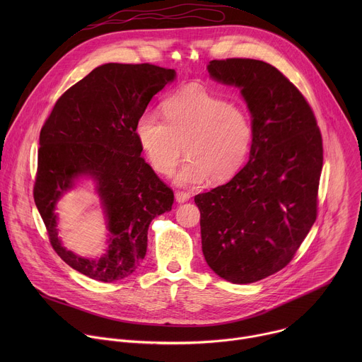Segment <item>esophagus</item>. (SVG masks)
Listing matches in <instances>:
<instances>
[{
  "label": "esophagus",
  "mask_w": 362,
  "mask_h": 362,
  "mask_svg": "<svg viewBox=\"0 0 362 362\" xmlns=\"http://www.w3.org/2000/svg\"><path fill=\"white\" fill-rule=\"evenodd\" d=\"M175 197H176V202L185 203V202H187L190 199V194L187 192H176Z\"/></svg>",
  "instance_id": "esophagus-1"
}]
</instances>
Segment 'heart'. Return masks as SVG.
I'll return each instance as SVG.
<instances>
[{"instance_id":"heart-1","label":"heart","mask_w":362,"mask_h":362,"mask_svg":"<svg viewBox=\"0 0 362 362\" xmlns=\"http://www.w3.org/2000/svg\"><path fill=\"white\" fill-rule=\"evenodd\" d=\"M163 116L146 110L134 126L137 141L156 172L170 173L183 151L189 159L175 175L182 186L199 185L208 177L225 182L243 166L253 127L242 106L200 86H189L163 101Z\"/></svg>"}]
</instances>
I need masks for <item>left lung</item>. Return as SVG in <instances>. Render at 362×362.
Returning <instances> with one entry per match:
<instances>
[{"label": "left lung", "instance_id": "obj_1", "mask_svg": "<svg viewBox=\"0 0 362 362\" xmlns=\"http://www.w3.org/2000/svg\"><path fill=\"white\" fill-rule=\"evenodd\" d=\"M208 71L240 90L253 139L239 173L194 196L202 252L221 278L252 284L285 268L317 219L322 137L305 97L274 66L228 59Z\"/></svg>", "mask_w": 362, "mask_h": 362}]
</instances>
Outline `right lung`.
I'll list each match as a JSON object with an SVG mask.
<instances>
[{
	"instance_id": "right-lung-1",
	"label": "right lung",
	"mask_w": 362,
	"mask_h": 362,
	"mask_svg": "<svg viewBox=\"0 0 362 362\" xmlns=\"http://www.w3.org/2000/svg\"><path fill=\"white\" fill-rule=\"evenodd\" d=\"M175 78V70L147 63L98 66L57 100L41 129L34 202L57 255L91 279L132 275L144 259L150 222L172 211L173 192L140 158L134 126ZM83 177L95 183L108 230L107 253L95 260L69 251L57 228L58 200Z\"/></svg>"
}]
</instances>
